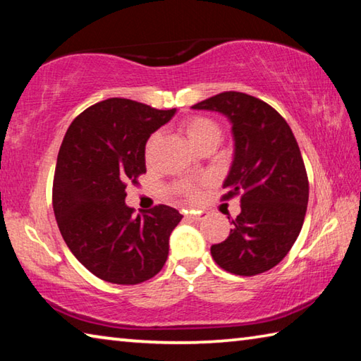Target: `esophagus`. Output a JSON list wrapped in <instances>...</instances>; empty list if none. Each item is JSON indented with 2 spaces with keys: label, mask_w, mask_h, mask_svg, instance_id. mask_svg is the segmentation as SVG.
I'll return each mask as SVG.
<instances>
[{
  "label": "esophagus",
  "mask_w": 361,
  "mask_h": 361,
  "mask_svg": "<svg viewBox=\"0 0 361 361\" xmlns=\"http://www.w3.org/2000/svg\"><path fill=\"white\" fill-rule=\"evenodd\" d=\"M186 218H188V219H191V221H195V223H197V221H202V219H205V218H207V215H205L204 212H199V213H188Z\"/></svg>",
  "instance_id": "esophagus-1"
}]
</instances>
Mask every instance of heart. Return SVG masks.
Wrapping results in <instances>:
<instances>
[{
	"instance_id": "obj_1",
	"label": "heart",
	"mask_w": 361,
	"mask_h": 361,
	"mask_svg": "<svg viewBox=\"0 0 361 361\" xmlns=\"http://www.w3.org/2000/svg\"><path fill=\"white\" fill-rule=\"evenodd\" d=\"M181 130L186 133L195 148L204 151L207 148H216L218 143L223 138V127L219 122L209 118V116H189V118L181 121ZM159 142H161V132H152L145 143V159L146 162H151L154 157V152ZM200 186L191 181L180 183L176 189L181 195H185L189 200H197L200 197Z\"/></svg>"
}]
</instances>
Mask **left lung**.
<instances>
[{
	"label": "left lung",
	"instance_id": "left-lung-1",
	"mask_svg": "<svg viewBox=\"0 0 361 361\" xmlns=\"http://www.w3.org/2000/svg\"><path fill=\"white\" fill-rule=\"evenodd\" d=\"M192 108L228 116L235 140L221 200L240 197L242 210L212 256L235 276H258L285 258L302 228L309 180L298 142L277 109L248 94L229 90Z\"/></svg>",
	"mask_w": 361,
	"mask_h": 361
}]
</instances>
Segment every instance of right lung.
Returning a JSON list of instances; mask_svg holds the SVG:
<instances>
[{
	"label": "right lung",
	"mask_w": 361,
	"mask_h": 361,
	"mask_svg": "<svg viewBox=\"0 0 361 361\" xmlns=\"http://www.w3.org/2000/svg\"><path fill=\"white\" fill-rule=\"evenodd\" d=\"M176 109L108 99L76 116L60 146L52 207L63 240L81 264L109 283L156 276L181 213L159 204L133 216L126 188L146 173L145 143Z\"/></svg>",
	"instance_id": "add662e5"
}]
</instances>
